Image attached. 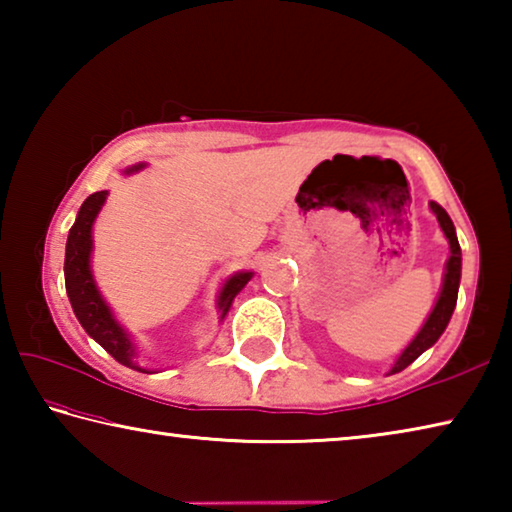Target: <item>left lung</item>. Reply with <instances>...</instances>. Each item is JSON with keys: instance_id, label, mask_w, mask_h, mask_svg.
<instances>
[{"instance_id": "1", "label": "left lung", "mask_w": 512, "mask_h": 512, "mask_svg": "<svg viewBox=\"0 0 512 512\" xmlns=\"http://www.w3.org/2000/svg\"><path fill=\"white\" fill-rule=\"evenodd\" d=\"M429 207H431V212L436 214L440 228H443L445 237L449 241V259H447V266H445L443 289H440L436 307L431 309V314H429L427 320H424L420 332L415 334V339L409 345H406L404 352L393 363L391 375H395V372H402L406 366H411V363L418 359L424 350H429L431 345L440 339V334L445 332V327L449 323V318H452L454 307H456L458 284H461V246H458L456 230H454L452 219H449V214L443 210V207H440L438 203H433V201L429 203Z\"/></svg>"}]
</instances>
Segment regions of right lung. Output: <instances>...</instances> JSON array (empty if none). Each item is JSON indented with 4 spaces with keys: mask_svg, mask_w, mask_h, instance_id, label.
Segmentation results:
<instances>
[{
    "mask_svg": "<svg viewBox=\"0 0 512 512\" xmlns=\"http://www.w3.org/2000/svg\"><path fill=\"white\" fill-rule=\"evenodd\" d=\"M144 164H135V167L126 169V173L140 171ZM108 192H94L85 198L79 214H76V221L69 230L67 237V248H65V289L69 302H72V309L79 323L83 325L85 332H88L94 341H97L103 350H106L110 357H115L121 366H128L133 370L144 368L137 366L135 359V343L131 336L126 334V329L121 327L115 316H112L110 307L106 300L101 298V293L94 284L92 268H90V255H92V225L97 214L101 212V205L106 203ZM253 273H235L228 282L223 284L219 293V300H216V309H219L221 320L230 311L232 300H235L237 293L246 287Z\"/></svg>",
    "mask_w": 512,
    "mask_h": 512,
    "instance_id": "1",
    "label": "right lung"
}]
</instances>
